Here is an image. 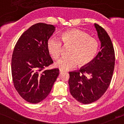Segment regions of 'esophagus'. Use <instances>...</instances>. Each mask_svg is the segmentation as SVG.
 Segmentation results:
<instances>
[{"label": "esophagus", "mask_w": 124, "mask_h": 124, "mask_svg": "<svg viewBox=\"0 0 124 124\" xmlns=\"http://www.w3.org/2000/svg\"><path fill=\"white\" fill-rule=\"evenodd\" d=\"M64 70H62V69H60V73H62V72H64Z\"/></svg>", "instance_id": "34e87169"}]
</instances>
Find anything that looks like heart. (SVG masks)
Wrapping results in <instances>:
<instances>
[{"instance_id": "obj_1", "label": "heart", "mask_w": 124, "mask_h": 124, "mask_svg": "<svg viewBox=\"0 0 124 124\" xmlns=\"http://www.w3.org/2000/svg\"><path fill=\"white\" fill-rule=\"evenodd\" d=\"M61 40L63 46L58 38H50L46 45L48 53L54 60H58L61 57L64 47L70 48L69 57L61 59L55 63V66L60 69H72L78 64L80 67H85L93 61L98 52L99 43L97 40L79 29L64 31L61 35Z\"/></svg>"}]
</instances>
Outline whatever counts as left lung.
I'll list each match as a JSON object with an SVG mask.
<instances>
[{
    "instance_id": "obj_1",
    "label": "left lung",
    "mask_w": 124,
    "mask_h": 124,
    "mask_svg": "<svg viewBox=\"0 0 124 124\" xmlns=\"http://www.w3.org/2000/svg\"><path fill=\"white\" fill-rule=\"evenodd\" d=\"M101 43V50L89 65L69 72L70 92L83 104L93 103L104 94L112 79L115 54L112 43L103 28L94 23Z\"/></svg>"
}]
</instances>
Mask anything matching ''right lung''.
<instances>
[{
  "instance_id": "1",
  "label": "right lung",
  "mask_w": 124,
  "mask_h": 124,
  "mask_svg": "<svg viewBox=\"0 0 124 124\" xmlns=\"http://www.w3.org/2000/svg\"><path fill=\"white\" fill-rule=\"evenodd\" d=\"M54 30L52 25L35 24L22 34L14 48L11 61L14 86L30 103L44 100L60 74L57 68L45 69L53 63L46 45Z\"/></svg>"
}]
</instances>
